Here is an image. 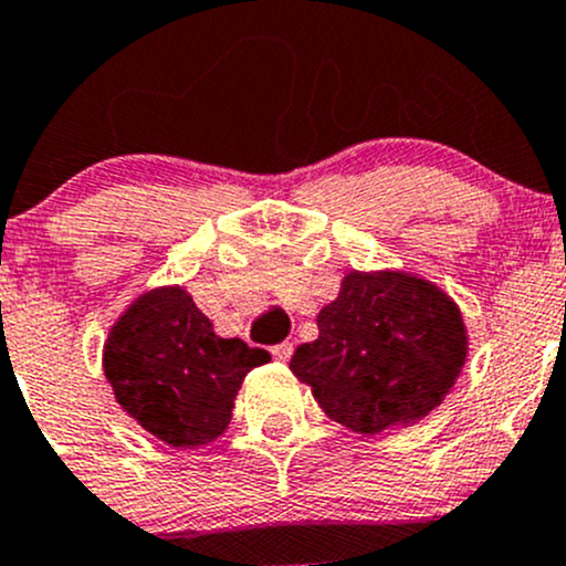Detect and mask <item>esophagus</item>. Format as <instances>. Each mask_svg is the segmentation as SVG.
<instances>
[{
    "label": "esophagus",
    "mask_w": 566,
    "mask_h": 566,
    "mask_svg": "<svg viewBox=\"0 0 566 566\" xmlns=\"http://www.w3.org/2000/svg\"><path fill=\"white\" fill-rule=\"evenodd\" d=\"M291 354H294V343H277V346H272V357L277 359V363H289Z\"/></svg>",
    "instance_id": "esophagus-1"
}]
</instances>
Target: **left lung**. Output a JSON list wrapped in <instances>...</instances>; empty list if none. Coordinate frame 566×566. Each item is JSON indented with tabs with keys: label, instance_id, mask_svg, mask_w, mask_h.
<instances>
[{
	"label": "left lung",
	"instance_id": "obj_1",
	"mask_svg": "<svg viewBox=\"0 0 566 566\" xmlns=\"http://www.w3.org/2000/svg\"><path fill=\"white\" fill-rule=\"evenodd\" d=\"M291 373L329 419L363 436L428 417L455 387L469 329L441 285L403 270H352L316 316Z\"/></svg>",
	"mask_w": 566,
	"mask_h": 566
}]
</instances>
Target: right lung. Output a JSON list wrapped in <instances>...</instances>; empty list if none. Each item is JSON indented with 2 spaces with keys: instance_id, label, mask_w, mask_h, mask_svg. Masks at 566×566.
<instances>
[{
  "instance_id": "obj_1",
  "label": "right lung",
  "mask_w": 566,
  "mask_h": 566,
  "mask_svg": "<svg viewBox=\"0 0 566 566\" xmlns=\"http://www.w3.org/2000/svg\"><path fill=\"white\" fill-rule=\"evenodd\" d=\"M270 359L240 337H220L185 285L138 294L103 346L116 403L155 439L185 450L223 436L244 376Z\"/></svg>"
}]
</instances>
